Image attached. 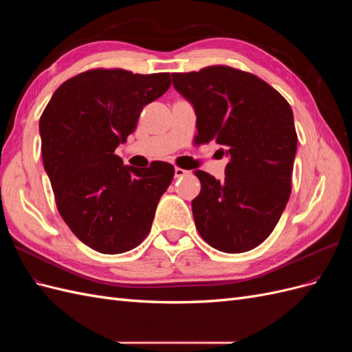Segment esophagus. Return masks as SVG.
<instances>
[{
  "instance_id": "esophagus-1",
  "label": "esophagus",
  "mask_w": 352,
  "mask_h": 352,
  "mask_svg": "<svg viewBox=\"0 0 352 352\" xmlns=\"http://www.w3.org/2000/svg\"><path fill=\"white\" fill-rule=\"evenodd\" d=\"M185 175H188V170L180 168V167H176V168H175V177H182V176H185Z\"/></svg>"
}]
</instances>
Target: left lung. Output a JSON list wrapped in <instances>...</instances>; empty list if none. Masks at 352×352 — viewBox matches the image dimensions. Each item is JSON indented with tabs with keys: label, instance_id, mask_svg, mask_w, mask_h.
<instances>
[{
	"label": "left lung",
	"instance_id": "1",
	"mask_svg": "<svg viewBox=\"0 0 352 352\" xmlns=\"http://www.w3.org/2000/svg\"><path fill=\"white\" fill-rule=\"evenodd\" d=\"M175 89L197 114L195 144L216 141L229 157L225 180L195 170V226L223 252L250 251L267 239L291 195L296 132L291 105L255 74L229 66L172 73Z\"/></svg>",
	"mask_w": 352,
	"mask_h": 352
}]
</instances>
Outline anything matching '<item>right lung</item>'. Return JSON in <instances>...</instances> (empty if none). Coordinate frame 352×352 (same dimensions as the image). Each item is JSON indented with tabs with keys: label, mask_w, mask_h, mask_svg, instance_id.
Wrapping results in <instances>:
<instances>
[{
	"label": "right lung",
	"mask_w": 352,
	"mask_h": 352,
	"mask_svg": "<svg viewBox=\"0 0 352 352\" xmlns=\"http://www.w3.org/2000/svg\"><path fill=\"white\" fill-rule=\"evenodd\" d=\"M170 83V73L88 70L61 83L41 116L42 162L60 216L95 251H131L150 233L175 167L123 166L114 150Z\"/></svg>",
	"instance_id": "add662e5"
}]
</instances>
